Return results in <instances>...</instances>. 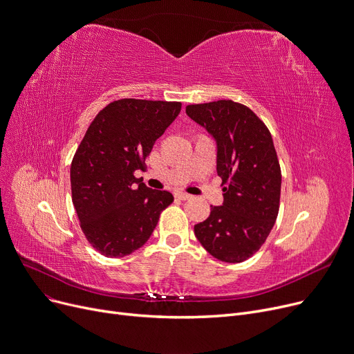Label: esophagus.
Masks as SVG:
<instances>
[{
  "mask_svg": "<svg viewBox=\"0 0 354 354\" xmlns=\"http://www.w3.org/2000/svg\"><path fill=\"white\" fill-rule=\"evenodd\" d=\"M175 196H176L178 199H180V201H188V199H191V198H192V195H189V194H185V192H176V194H175Z\"/></svg>",
  "mask_w": 354,
  "mask_h": 354,
  "instance_id": "34e87169",
  "label": "esophagus"
}]
</instances>
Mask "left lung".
I'll return each instance as SVG.
<instances>
[{
    "label": "left lung",
    "instance_id": "8db88e82",
    "mask_svg": "<svg viewBox=\"0 0 354 354\" xmlns=\"http://www.w3.org/2000/svg\"><path fill=\"white\" fill-rule=\"evenodd\" d=\"M187 115L216 140L224 203L194 227L202 247L225 263H243L270 235L280 209L281 169L268 127L232 100L187 106Z\"/></svg>",
    "mask_w": 354,
    "mask_h": 354
}]
</instances>
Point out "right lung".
Segmentation results:
<instances>
[{
  "label": "right lung",
  "instance_id": "add662e5",
  "mask_svg": "<svg viewBox=\"0 0 354 354\" xmlns=\"http://www.w3.org/2000/svg\"><path fill=\"white\" fill-rule=\"evenodd\" d=\"M182 103L120 99L90 123L70 166L71 199L93 248L120 258L145 245L160 212L174 202L135 178Z\"/></svg>",
  "mask_w": 354,
  "mask_h": 354
}]
</instances>
